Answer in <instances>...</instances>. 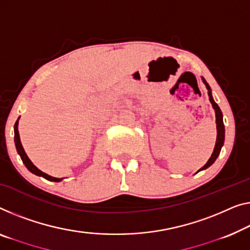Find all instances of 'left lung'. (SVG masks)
<instances>
[{"label":"left lung","instance_id":"left-lung-1","mask_svg":"<svg viewBox=\"0 0 250 250\" xmlns=\"http://www.w3.org/2000/svg\"><path fill=\"white\" fill-rule=\"evenodd\" d=\"M202 81H203V83L206 84V86L208 88V100H210L212 106H213V109L215 111V122H217V141H215L214 150H213V152H212L210 159H208L206 165H204L202 168L199 169V172H200V170L207 169L208 167H210L212 164L215 162V159L218 158L219 154H220V150H221V148L223 146V143H225V125H223V120H222V112H221L220 107H219L218 104L214 102L213 98H212L211 88H210V86H208V84L207 83V81L204 80L203 77H202Z\"/></svg>","mask_w":250,"mask_h":250}]
</instances>
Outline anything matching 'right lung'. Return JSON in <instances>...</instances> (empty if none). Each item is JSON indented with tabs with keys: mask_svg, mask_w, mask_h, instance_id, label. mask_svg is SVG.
I'll use <instances>...</instances> for the list:
<instances>
[{
	"mask_svg": "<svg viewBox=\"0 0 250 250\" xmlns=\"http://www.w3.org/2000/svg\"><path fill=\"white\" fill-rule=\"evenodd\" d=\"M19 119H20V118H19ZM19 119L17 120L16 125H14V143H16V147H17L18 154L20 155V157L22 159V162H23V164L25 165V167H27V168L30 170V172L33 173L35 175H37V176H42L43 178H46V180L51 181V182H61L62 178H56V177L50 176V175H48L46 173L42 172V170L37 168V167L32 164V162L30 161L29 157L27 156V154H25L23 147H22L21 141H20V136H19V130H18Z\"/></svg>",
	"mask_w": 250,
	"mask_h": 250,
	"instance_id": "obj_1",
	"label": "right lung"
}]
</instances>
